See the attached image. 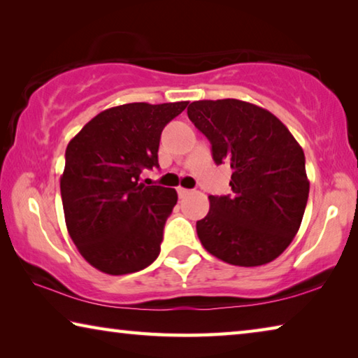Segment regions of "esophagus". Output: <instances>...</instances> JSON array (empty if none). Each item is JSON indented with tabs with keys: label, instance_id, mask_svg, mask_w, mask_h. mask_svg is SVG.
I'll return each instance as SVG.
<instances>
[{
	"label": "esophagus",
	"instance_id": "1",
	"mask_svg": "<svg viewBox=\"0 0 358 358\" xmlns=\"http://www.w3.org/2000/svg\"><path fill=\"white\" fill-rule=\"evenodd\" d=\"M177 192H178V196L180 197H185V196H187V194H189L191 191L189 189H186V187H177Z\"/></svg>",
	"mask_w": 358,
	"mask_h": 358
}]
</instances>
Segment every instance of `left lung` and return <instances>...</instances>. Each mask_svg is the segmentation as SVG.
<instances>
[{
    "label": "left lung",
    "instance_id": "obj_1",
    "mask_svg": "<svg viewBox=\"0 0 358 358\" xmlns=\"http://www.w3.org/2000/svg\"><path fill=\"white\" fill-rule=\"evenodd\" d=\"M187 117L210 141L216 164L232 169V194L208 197L199 240L230 265L271 262L299 232L310 194L299 142L273 113L245 101H194Z\"/></svg>",
    "mask_w": 358,
    "mask_h": 358
}]
</instances>
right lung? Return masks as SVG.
<instances>
[{"label": "right lung", "mask_w": 358, "mask_h": 358, "mask_svg": "<svg viewBox=\"0 0 358 358\" xmlns=\"http://www.w3.org/2000/svg\"><path fill=\"white\" fill-rule=\"evenodd\" d=\"M186 106L132 102L107 108L66 148L59 180L66 227L83 259L102 273H134L159 256L178 196L172 187L138 180L143 169L159 167L161 132Z\"/></svg>", "instance_id": "1"}]
</instances>
